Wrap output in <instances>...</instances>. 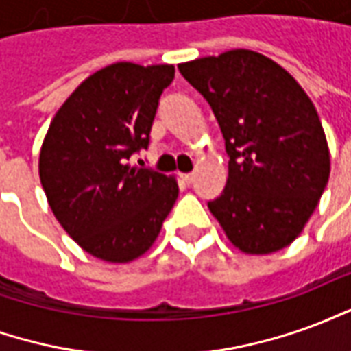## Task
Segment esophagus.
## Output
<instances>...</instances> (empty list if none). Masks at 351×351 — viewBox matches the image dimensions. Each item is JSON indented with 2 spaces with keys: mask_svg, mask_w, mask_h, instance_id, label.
I'll return each mask as SVG.
<instances>
[{
  "mask_svg": "<svg viewBox=\"0 0 351 351\" xmlns=\"http://www.w3.org/2000/svg\"><path fill=\"white\" fill-rule=\"evenodd\" d=\"M180 178H182L184 184H191L193 182V173H184V175H180Z\"/></svg>",
  "mask_w": 351,
  "mask_h": 351,
  "instance_id": "obj_1",
  "label": "esophagus"
}]
</instances>
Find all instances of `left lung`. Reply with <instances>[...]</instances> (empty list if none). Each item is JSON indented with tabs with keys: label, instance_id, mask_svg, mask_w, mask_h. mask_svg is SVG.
Returning a JSON list of instances; mask_svg holds the SVG:
<instances>
[{
	"label": "left lung",
	"instance_id": "1",
	"mask_svg": "<svg viewBox=\"0 0 351 351\" xmlns=\"http://www.w3.org/2000/svg\"><path fill=\"white\" fill-rule=\"evenodd\" d=\"M213 108L229 156L208 203L231 244L265 256L293 243L316 210L331 158L314 103L271 58L237 49L178 65Z\"/></svg>",
	"mask_w": 351,
	"mask_h": 351
}]
</instances>
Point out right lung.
Masks as SVG:
<instances>
[{
  "instance_id": "add662e5",
  "label": "right lung",
  "mask_w": 351,
  "mask_h": 351,
  "mask_svg": "<svg viewBox=\"0 0 351 351\" xmlns=\"http://www.w3.org/2000/svg\"><path fill=\"white\" fill-rule=\"evenodd\" d=\"M173 79L175 65H107L50 122L39 154L43 190L60 226L93 258H141L178 197L175 176L130 165L148 146L160 95Z\"/></svg>"
}]
</instances>
